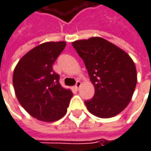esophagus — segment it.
<instances>
[{
  "mask_svg": "<svg viewBox=\"0 0 151 151\" xmlns=\"http://www.w3.org/2000/svg\"><path fill=\"white\" fill-rule=\"evenodd\" d=\"M81 85H82V83H81L80 81H77L76 83V85L74 86V89H75L76 91H78V89L81 87Z\"/></svg>",
  "mask_w": 151,
  "mask_h": 151,
  "instance_id": "esophagus-1",
  "label": "esophagus"
}]
</instances>
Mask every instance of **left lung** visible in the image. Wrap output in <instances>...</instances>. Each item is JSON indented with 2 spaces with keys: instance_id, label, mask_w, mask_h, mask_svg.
Listing matches in <instances>:
<instances>
[{
  "instance_id": "8db88e82",
  "label": "left lung",
  "mask_w": 151,
  "mask_h": 151,
  "mask_svg": "<svg viewBox=\"0 0 151 151\" xmlns=\"http://www.w3.org/2000/svg\"><path fill=\"white\" fill-rule=\"evenodd\" d=\"M88 70L95 94L84 101L89 112L111 118L122 112L134 94L137 75L133 60L122 49L99 37L72 43Z\"/></svg>"
}]
</instances>
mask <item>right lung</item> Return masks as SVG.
Instances as JSON below:
<instances>
[{
    "label": "right lung",
    "mask_w": 151,
    "mask_h": 151,
    "mask_svg": "<svg viewBox=\"0 0 151 151\" xmlns=\"http://www.w3.org/2000/svg\"><path fill=\"white\" fill-rule=\"evenodd\" d=\"M66 46L65 41L45 42L29 51L18 61L13 73L16 96L32 117L45 122L62 118L73 93L64 89L52 64Z\"/></svg>",
    "instance_id": "right-lung-1"
}]
</instances>
